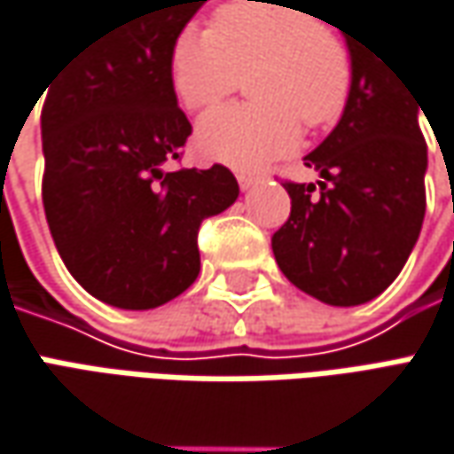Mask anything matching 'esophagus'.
<instances>
[{
    "label": "esophagus",
    "instance_id": "obj_1",
    "mask_svg": "<svg viewBox=\"0 0 454 454\" xmlns=\"http://www.w3.org/2000/svg\"><path fill=\"white\" fill-rule=\"evenodd\" d=\"M256 183H259L256 175H248V172H241V175H239V185H241V190H251Z\"/></svg>",
    "mask_w": 454,
    "mask_h": 454
}]
</instances>
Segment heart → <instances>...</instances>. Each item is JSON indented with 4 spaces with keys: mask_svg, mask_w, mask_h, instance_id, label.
Instances as JSON below:
<instances>
[{
    "mask_svg": "<svg viewBox=\"0 0 454 454\" xmlns=\"http://www.w3.org/2000/svg\"><path fill=\"white\" fill-rule=\"evenodd\" d=\"M172 89L185 109H206L248 75L251 106L207 111L195 149L210 162L259 169L300 142V125L323 129L343 114L353 55L343 35L300 4L233 0L210 17V30L183 27L169 52Z\"/></svg>",
    "mask_w": 454,
    "mask_h": 454,
    "instance_id": "obj_1",
    "label": "heart"
}]
</instances>
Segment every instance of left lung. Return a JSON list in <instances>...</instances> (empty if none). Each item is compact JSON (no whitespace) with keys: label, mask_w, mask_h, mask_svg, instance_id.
I'll use <instances>...</instances> for the list:
<instances>
[{"label":"left lung","mask_w":454,"mask_h":454,"mask_svg":"<svg viewBox=\"0 0 454 454\" xmlns=\"http://www.w3.org/2000/svg\"><path fill=\"white\" fill-rule=\"evenodd\" d=\"M353 86L338 127L305 157L317 183H285L286 223L271 236L286 279L335 307L379 297L422 231L427 145L414 93L356 27H340Z\"/></svg>","instance_id":"1"}]
</instances>
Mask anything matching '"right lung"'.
Here are the masks:
<instances>
[{
    "instance_id": "obj_1",
    "label": "right lung",
    "mask_w": 454,
    "mask_h": 454,
    "mask_svg": "<svg viewBox=\"0 0 454 454\" xmlns=\"http://www.w3.org/2000/svg\"><path fill=\"white\" fill-rule=\"evenodd\" d=\"M206 2L139 0L45 86L50 233L73 279L111 307L152 309L183 294L200 271L198 228L239 198L223 165L168 169L192 131L169 52Z\"/></svg>"
}]
</instances>
